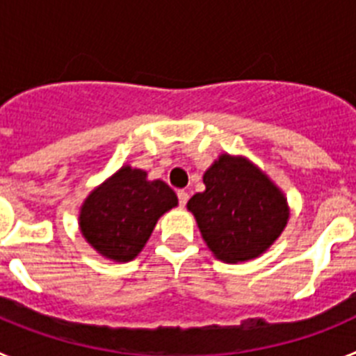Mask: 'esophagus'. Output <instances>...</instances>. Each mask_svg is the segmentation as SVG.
<instances>
[{"label":"esophagus","mask_w":356,"mask_h":356,"mask_svg":"<svg viewBox=\"0 0 356 356\" xmlns=\"http://www.w3.org/2000/svg\"><path fill=\"white\" fill-rule=\"evenodd\" d=\"M178 201H180V207L187 205L188 193H185V191H178Z\"/></svg>","instance_id":"esophagus-1"}]
</instances>
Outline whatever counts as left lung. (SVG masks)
I'll list each match as a JSON object with an SVG mask.
<instances>
[{
	"mask_svg": "<svg viewBox=\"0 0 356 356\" xmlns=\"http://www.w3.org/2000/svg\"><path fill=\"white\" fill-rule=\"evenodd\" d=\"M205 191L187 210L217 260L248 262L276 242L291 209L284 191L250 159L221 153L203 175Z\"/></svg>",
	"mask_w": 356,
	"mask_h": 356,
	"instance_id": "8db88e82",
	"label": "left lung"
}]
</instances>
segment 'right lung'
I'll return each instance as SVG.
<instances>
[{
  "label": "right lung",
  "mask_w": 356,
  "mask_h": 356,
  "mask_svg": "<svg viewBox=\"0 0 356 356\" xmlns=\"http://www.w3.org/2000/svg\"><path fill=\"white\" fill-rule=\"evenodd\" d=\"M178 207L175 191L147 180L143 169L122 165L83 200L78 226L94 251L114 262H130L146 246L156 221Z\"/></svg>",
  "instance_id": "1"
}]
</instances>
